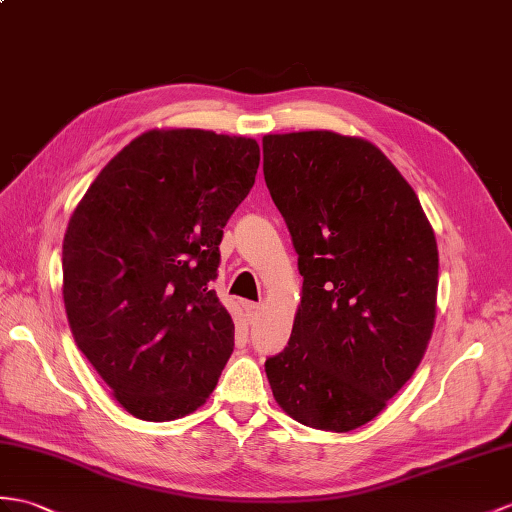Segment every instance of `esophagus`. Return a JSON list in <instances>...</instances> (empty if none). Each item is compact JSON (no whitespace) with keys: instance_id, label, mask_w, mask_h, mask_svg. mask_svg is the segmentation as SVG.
Instances as JSON below:
<instances>
[{"instance_id":"34e87169","label":"esophagus","mask_w":512,"mask_h":512,"mask_svg":"<svg viewBox=\"0 0 512 512\" xmlns=\"http://www.w3.org/2000/svg\"><path fill=\"white\" fill-rule=\"evenodd\" d=\"M246 314L251 320H255L261 314V305L259 303H246Z\"/></svg>"}]
</instances>
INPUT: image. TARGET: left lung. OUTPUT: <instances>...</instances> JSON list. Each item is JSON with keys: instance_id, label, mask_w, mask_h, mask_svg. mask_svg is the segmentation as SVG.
Here are the masks:
<instances>
[{"instance_id": "left-lung-1", "label": "left lung", "mask_w": 512, "mask_h": 512, "mask_svg": "<svg viewBox=\"0 0 512 512\" xmlns=\"http://www.w3.org/2000/svg\"><path fill=\"white\" fill-rule=\"evenodd\" d=\"M264 178L303 277L290 342L266 360L285 414L325 432L373 421L432 338L438 248L410 183L362 137H264Z\"/></svg>"}]
</instances>
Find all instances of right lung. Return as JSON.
Instances as JSON below:
<instances>
[{"label": "right lung", "mask_w": 512, "mask_h": 512, "mask_svg": "<svg viewBox=\"0 0 512 512\" xmlns=\"http://www.w3.org/2000/svg\"><path fill=\"white\" fill-rule=\"evenodd\" d=\"M257 168L255 139L148 130L104 165L71 213L63 240L69 329L137 419L194 412L231 358L233 320L209 283L224 224Z\"/></svg>", "instance_id": "right-lung-1"}]
</instances>
